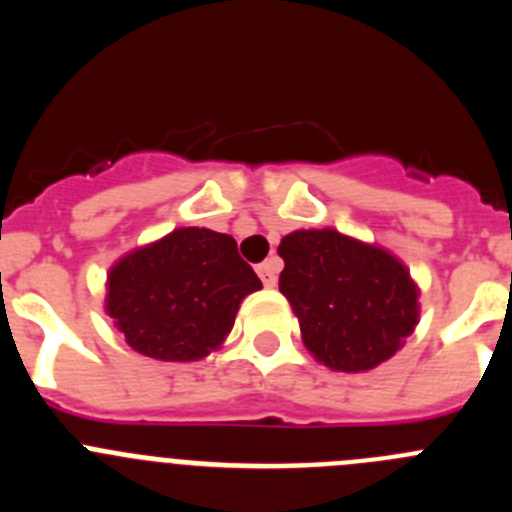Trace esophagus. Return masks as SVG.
Segmentation results:
<instances>
[{"mask_svg": "<svg viewBox=\"0 0 512 512\" xmlns=\"http://www.w3.org/2000/svg\"><path fill=\"white\" fill-rule=\"evenodd\" d=\"M259 277L264 282V287H274L277 284V271H279V259H266L264 264H259Z\"/></svg>", "mask_w": 512, "mask_h": 512, "instance_id": "obj_1", "label": "esophagus"}]
</instances>
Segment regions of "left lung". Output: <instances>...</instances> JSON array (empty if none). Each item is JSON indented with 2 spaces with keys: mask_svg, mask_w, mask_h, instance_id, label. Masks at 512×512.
<instances>
[{
  "mask_svg": "<svg viewBox=\"0 0 512 512\" xmlns=\"http://www.w3.org/2000/svg\"><path fill=\"white\" fill-rule=\"evenodd\" d=\"M279 256V292L300 320L302 343L333 372H369L418 325V284L387 248L333 228L295 230Z\"/></svg>",
  "mask_w": 512,
  "mask_h": 512,
  "instance_id": "8db88e82",
  "label": "left lung"
}]
</instances>
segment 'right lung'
<instances>
[{"mask_svg":"<svg viewBox=\"0 0 512 512\" xmlns=\"http://www.w3.org/2000/svg\"><path fill=\"white\" fill-rule=\"evenodd\" d=\"M256 289L261 279L230 235L176 228L112 264L104 310L138 354L200 361L223 346Z\"/></svg>","mask_w":512,"mask_h":512,"instance_id":"add662e5","label":"right lung"}]
</instances>
